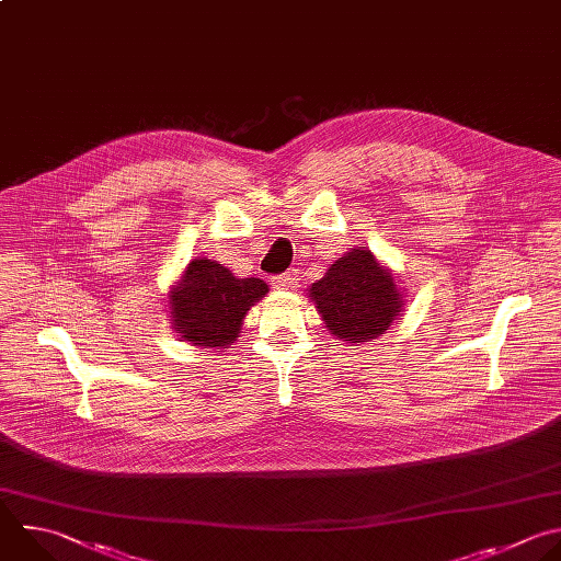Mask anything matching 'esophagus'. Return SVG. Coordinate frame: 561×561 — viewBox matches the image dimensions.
Instances as JSON below:
<instances>
[{"mask_svg":"<svg viewBox=\"0 0 561 561\" xmlns=\"http://www.w3.org/2000/svg\"><path fill=\"white\" fill-rule=\"evenodd\" d=\"M297 273L290 271V273H284V275H275L271 282H273V288L277 290H295L297 288Z\"/></svg>","mask_w":561,"mask_h":561,"instance_id":"esophagus-1","label":"esophagus"}]
</instances>
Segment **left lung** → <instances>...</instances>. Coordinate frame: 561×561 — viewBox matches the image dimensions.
I'll use <instances>...</instances> for the list:
<instances>
[{"label": "left lung", "instance_id": "left-lung-1", "mask_svg": "<svg viewBox=\"0 0 561 561\" xmlns=\"http://www.w3.org/2000/svg\"><path fill=\"white\" fill-rule=\"evenodd\" d=\"M321 321L343 343L360 345L379 339L403 317L405 295L394 273L365 247L350 249L308 288Z\"/></svg>", "mask_w": 561, "mask_h": 561}]
</instances>
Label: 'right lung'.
<instances>
[{
  "label": "right lung",
  "instance_id": "1",
  "mask_svg": "<svg viewBox=\"0 0 561 561\" xmlns=\"http://www.w3.org/2000/svg\"><path fill=\"white\" fill-rule=\"evenodd\" d=\"M266 293L264 279L236 277L216 260L196 257L167 293L171 328L180 341L216 352L227 350L238 341L247 312Z\"/></svg>",
  "mask_w": 561,
  "mask_h": 561
}]
</instances>
